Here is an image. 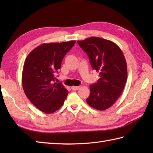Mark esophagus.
Returning a JSON list of instances; mask_svg holds the SVG:
<instances>
[{
  "mask_svg": "<svg viewBox=\"0 0 153 153\" xmlns=\"http://www.w3.org/2000/svg\"><path fill=\"white\" fill-rule=\"evenodd\" d=\"M80 88V87L79 86H72L71 87V89L73 91H76V90H78Z\"/></svg>",
  "mask_w": 153,
  "mask_h": 153,
  "instance_id": "34e87169",
  "label": "esophagus"
}]
</instances>
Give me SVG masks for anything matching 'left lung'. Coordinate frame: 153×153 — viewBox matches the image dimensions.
<instances>
[{
	"label": "left lung",
	"instance_id": "1",
	"mask_svg": "<svg viewBox=\"0 0 153 153\" xmlns=\"http://www.w3.org/2000/svg\"><path fill=\"white\" fill-rule=\"evenodd\" d=\"M77 43L100 76L96 83L90 85L86 101L93 108L105 110L113 105L125 87L128 70L124 55L116 44L100 37H91Z\"/></svg>",
	"mask_w": 153,
	"mask_h": 153
}]
</instances>
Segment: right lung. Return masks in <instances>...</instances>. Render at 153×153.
<instances>
[{
	"label": "right lung",
	"instance_id": "1",
	"mask_svg": "<svg viewBox=\"0 0 153 153\" xmlns=\"http://www.w3.org/2000/svg\"><path fill=\"white\" fill-rule=\"evenodd\" d=\"M75 41L44 43L27 55L22 71V86L25 95L41 111L53 113L63 105L68 91L54 82L65 55Z\"/></svg>",
	"mask_w": 153,
	"mask_h": 153
}]
</instances>
